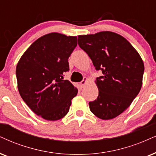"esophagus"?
<instances>
[{"instance_id":"1","label":"esophagus","mask_w":156,"mask_h":156,"mask_svg":"<svg viewBox=\"0 0 156 156\" xmlns=\"http://www.w3.org/2000/svg\"><path fill=\"white\" fill-rule=\"evenodd\" d=\"M87 79H88L87 78H83V80H81V81H80V86H81V87H83L85 85H86V81H87Z\"/></svg>"}]
</instances>
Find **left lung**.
<instances>
[{"label":"left lung","instance_id":"obj_1","mask_svg":"<svg viewBox=\"0 0 156 156\" xmlns=\"http://www.w3.org/2000/svg\"><path fill=\"white\" fill-rule=\"evenodd\" d=\"M78 45L87 53L96 70L98 96L89 102L90 110L102 119H112L129 107L141 89L144 73L143 60L121 35L101 31L80 35Z\"/></svg>","mask_w":156,"mask_h":156}]
</instances>
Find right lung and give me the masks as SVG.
<instances>
[{"label":"right lung","instance_id":"obj_1","mask_svg":"<svg viewBox=\"0 0 156 156\" xmlns=\"http://www.w3.org/2000/svg\"><path fill=\"white\" fill-rule=\"evenodd\" d=\"M77 46V37L50 33L27 49L16 66L19 94L37 115L50 121L68 114L78 89L64 73L69 71L68 58Z\"/></svg>","mask_w":156,"mask_h":156}]
</instances>
